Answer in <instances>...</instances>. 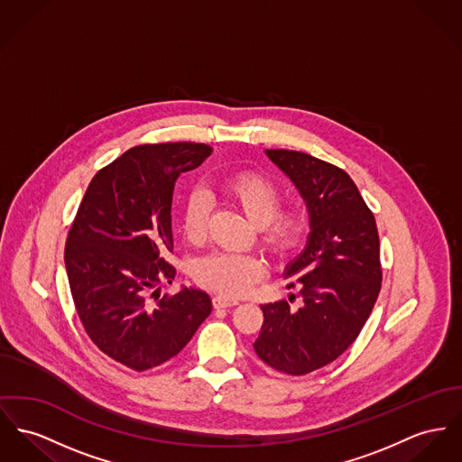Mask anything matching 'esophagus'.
Returning a JSON list of instances; mask_svg holds the SVG:
<instances>
[{"label": "esophagus", "instance_id": "1", "mask_svg": "<svg viewBox=\"0 0 462 462\" xmlns=\"http://www.w3.org/2000/svg\"><path fill=\"white\" fill-rule=\"evenodd\" d=\"M238 305V300H229L224 296H216L214 298V307L216 308H231Z\"/></svg>", "mask_w": 462, "mask_h": 462}]
</instances>
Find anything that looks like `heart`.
Instances as JSON below:
<instances>
[{"mask_svg":"<svg viewBox=\"0 0 462 462\" xmlns=\"http://www.w3.org/2000/svg\"><path fill=\"white\" fill-rule=\"evenodd\" d=\"M226 194L240 207L246 218L259 227V240L275 257H285L301 245L308 220L300 208H280V190L270 179L246 173L224 185ZM210 203L203 192H192L185 201L182 231L185 240L199 244L205 238ZM264 263L252 254L212 252L196 259L194 280L224 298L244 296L264 275Z\"/></svg>","mask_w":462,"mask_h":462,"instance_id":"heart-1","label":"heart"}]
</instances>
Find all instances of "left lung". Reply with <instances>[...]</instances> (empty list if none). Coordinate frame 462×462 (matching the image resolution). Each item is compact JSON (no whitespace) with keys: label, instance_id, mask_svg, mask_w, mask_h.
Here are the masks:
<instances>
[{"label":"left lung","instance_id":"obj_1","mask_svg":"<svg viewBox=\"0 0 462 462\" xmlns=\"http://www.w3.org/2000/svg\"><path fill=\"white\" fill-rule=\"evenodd\" d=\"M264 152L303 198L310 233L283 270L298 282L303 305H263L254 350L268 366L300 376L333 363L359 337L382 285L380 242L374 217L343 170L305 152Z\"/></svg>","mask_w":462,"mask_h":462}]
</instances>
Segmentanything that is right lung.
I'll return each instance as SVG.
<instances>
[{
	"label": "right lung",
	"instance_id": "1",
	"mask_svg": "<svg viewBox=\"0 0 462 462\" xmlns=\"http://www.w3.org/2000/svg\"><path fill=\"white\" fill-rule=\"evenodd\" d=\"M212 149L203 143L133 147L94 175L64 248L77 313L94 345L134 371L175 357L212 311L205 291L161 296L175 268L171 201L179 177Z\"/></svg>",
	"mask_w": 462,
	"mask_h": 462
}]
</instances>
